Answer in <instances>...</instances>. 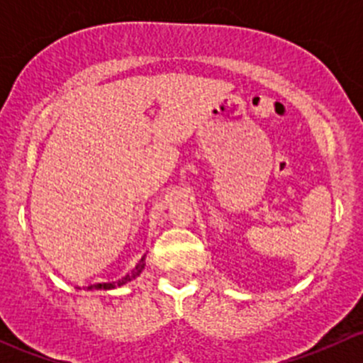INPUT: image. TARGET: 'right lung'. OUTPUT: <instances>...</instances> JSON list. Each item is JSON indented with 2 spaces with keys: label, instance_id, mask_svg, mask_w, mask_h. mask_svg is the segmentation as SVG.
<instances>
[{
  "label": "right lung",
  "instance_id": "obj_1",
  "mask_svg": "<svg viewBox=\"0 0 363 363\" xmlns=\"http://www.w3.org/2000/svg\"><path fill=\"white\" fill-rule=\"evenodd\" d=\"M144 267H145V263H144V258H142L140 263H138V265L135 267L133 272H131L130 276L124 277V279H121L117 284H119V286H121V284L128 283V281H131V279H135V277H137V276H140V272H142V270H144ZM100 286H101V284H100ZM104 288H113V284H112V283H107V284H104Z\"/></svg>",
  "mask_w": 363,
  "mask_h": 363
}]
</instances>
